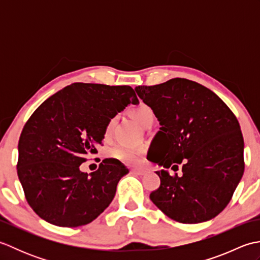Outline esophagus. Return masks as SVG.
Instances as JSON below:
<instances>
[{
	"label": "esophagus",
	"instance_id": "esophagus-1",
	"mask_svg": "<svg viewBox=\"0 0 260 260\" xmlns=\"http://www.w3.org/2000/svg\"><path fill=\"white\" fill-rule=\"evenodd\" d=\"M132 173H134L136 175H144L145 171L141 170V169H133V170H132Z\"/></svg>",
	"mask_w": 260,
	"mask_h": 260
}]
</instances>
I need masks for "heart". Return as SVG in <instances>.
Masks as SVG:
<instances>
[{"label":"heart","mask_w":260,"mask_h":260,"mask_svg":"<svg viewBox=\"0 0 260 260\" xmlns=\"http://www.w3.org/2000/svg\"><path fill=\"white\" fill-rule=\"evenodd\" d=\"M131 114L135 118L137 123L143 127V128H146V127L153 124L154 120H155V114H154L153 109L145 104H141L139 106L134 107L131 110ZM115 123H116V117L109 119L106 126V129H105V135L106 136L110 135ZM142 154H143L142 148L132 147L124 144H119L110 150V155H112L114 158L129 165L139 164L142 158Z\"/></svg>","instance_id":"b5f03b06"}]
</instances>
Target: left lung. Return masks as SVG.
<instances>
[{"label": "left lung", "mask_w": 260, "mask_h": 260, "mask_svg": "<svg viewBox=\"0 0 260 260\" xmlns=\"http://www.w3.org/2000/svg\"><path fill=\"white\" fill-rule=\"evenodd\" d=\"M135 91L161 125L147 154L148 161L163 167L156 171L161 185L150 194L152 202L181 223L211 220L227 207L244 174V139L236 116L213 91L184 78ZM179 164L182 175L170 176L166 169Z\"/></svg>", "instance_id": "8db88e82"}]
</instances>
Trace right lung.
Masks as SVG:
<instances>
[{
  "mask_svg": "<svg viewBox=\"0 0 260 260\" xmlns=\"http://www.w3.org/2000/svg\"><path fill=\"white\" fill-rule=\"evenodd\" d=\"M129 86L75 82L39 106L22 131L18 176L25 199L39 217L75 228L95 220L113 201L123 163L106 158L95 172L80 165L97 153L109 119L139 104Z\"/></svg>",
  "mask_w": 260,
  "mask_h": 260,
  "instance_id": "1",
  "label": "right lung"
}]
</instances>
